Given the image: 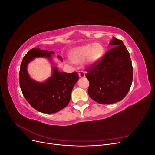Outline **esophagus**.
Masks as SVG:
<instances>
[{"instance_id": "34e87169", "label": "esophagus", "mask_w": 155, "mask_h": 155, "mask_svg": "<svg viewBox=\"0 0 155 155\" xmlns=\"http://www.w3.org/2000/svg\"><path fill=\"white\" fill-rule=\"evenodd\" d=\"M78 74H79V76L80 77V78H84V77H85V72H83V71H79V73H78Z\"/></svg>"}]
</instances>
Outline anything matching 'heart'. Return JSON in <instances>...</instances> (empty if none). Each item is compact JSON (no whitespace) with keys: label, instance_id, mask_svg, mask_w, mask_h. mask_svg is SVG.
<instances>
[{"label":"heart","instance_id":"b5f03b06","mask_svg":"<svg viewBox=\"0 0 155 155\" xmlns=\"http://www.w3.org/2000/svg\"><path fill=\"white\" fill-rule=\"evenodd\" d=\"M104 53V46L100 43H89L72 50L69 58L74 64L81 65L85 62L88 66H92L99 61Z\"/></svg>","mask_w":155,"mask_h":155}]
</instances>
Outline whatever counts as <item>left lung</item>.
<instances>
[{
    "label": "left lung",
    "instance_id": "left-lung-1",
    "mask_svg": "<svg viewBox=\"0 0 155 155\" xmlns=\"http://www.w3.org/2000/svg\"><path fill=\"white\" fill-rule=\"evenodd\" d=\"M108 51L101 61L87 70L88 94L100 104H112L123 100L133 82L130 54L121 40L112 37Z\"/></svg>",
    "mask_w": 155,
    "mask_h": 155
}]
</instances>
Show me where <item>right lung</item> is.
I'll use <instances>...</instances> for the list:
<instances>
[{"instance_id": "right-lung-1", "label": "right lung", "mask_w": 155, "mask_h": 155, "mask_svg": "<svg viewBox=\"0 0 155 155\" xmlns=\"http://www.w3.org/2000/svg\"><path fill=\"white\" fill-rule=\"evenodd\" d=\"M51 51L34 48L28 52L21 64L19 82L23 96L30 105L37 111L46 114L57 112L66 107L70 100L71 92L79 79L77 72H61L54 64ZM47 58L52 64L51 76L44 82H37L29 76L27 68L35 58ZM63 61V58L58 55Z\"/></svg>"}]
</instances>
